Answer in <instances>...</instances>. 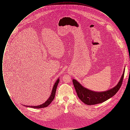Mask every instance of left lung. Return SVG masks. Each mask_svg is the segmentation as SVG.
I'll return each mask as SVG.
<instances>
[{"instance_id": "obj_1", "label": "left lung", "mask_w": 130, "mask_h": 130, "mask_svg": "<svg viewBox=\"0 0 130 130\" xmlns=\"http://www.w3.org/2000/svg\"><path fill=\"white\" fill-rule=\"evenodd\" d=\"M125 69L122 75L118 84L111 89L102 92H96L85 88L75 79L73 80V84L78 97L87 105H95L102 103L113 96L121 86L123 79Z\"/></svg>"}]
</instances>
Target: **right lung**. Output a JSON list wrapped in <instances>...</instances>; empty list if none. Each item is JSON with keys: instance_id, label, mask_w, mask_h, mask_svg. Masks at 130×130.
<instances>
[{"instance_id": "1", "label": "right lung", "mask_w": 130, "mask_h": 130, "mask_svg": "<svg viewBox=\"0 0 130 130\" xmlns=\"http://www.w3.org/2000/svg\"><path fill=\"white\" fill-rule=\"evenodd\" d=\"M1 63L0 62V64ZM59 82V78L56 81V82L55 83V85L53 87V88L52 89V93L50 96L49 99H48L44 103H43L41 105H38V106H25L26 107H31V108H36V109H39V108H43L47 107L48 105L51 104V103L52 102V101L55 99V94H56V90L57 88V86L58 85V84Z\"/></svg>"}]
</instances>
